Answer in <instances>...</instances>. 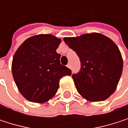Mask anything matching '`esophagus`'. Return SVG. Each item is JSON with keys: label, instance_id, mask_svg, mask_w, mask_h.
<instances>
[{"label": "esophagus", "instance_id": "1", "mask_svg": "<svg viewBox=\"0 0 128 128\" xmlns=\"http://www.w3.org/2000/svg\"><path fill=\"white\" fill-rule=\"evenodd\" d=\"M66 66H67L68 68H70V66H70V64H67V65H66Z\"/></svg>", "mask_w": 128, "mask_h": 128}]
</instances>
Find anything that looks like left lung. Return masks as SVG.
Here are the masks:
<instances>
[{"instance_id":"1","label":"left lung","mask_w":128,"mask_h":128,"mask_svg":"<svg viewBox=\"0 0 128 128\" xmlns=\"http://www.w3.org/2000/svg\"><path fill=\"white\" fill-rule=\"evenodd\" d=\"M76 52L80 71L72 78L78 93L90 102H101L114 93L122 72L123 60L116 44L100 33L64 38Z\"/></svg>"}]
</instances>
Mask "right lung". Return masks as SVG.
I'll return each instance as SVG.
<instances>
[{"label": "right lung", "mask_w": 128, "mask_h": 128, "mask_svg": "<svg viewBox=\"0 0 128 128\" xmlns=\"http://www.w3.org/2000/svg\"><path fill=\"white\" fill-rule=\"evenodd\" d=\"M61 39L41 34L26 39L13 57L12 72L15 84L27 100L43 103L57 92L59 81L71 70L60 64L56 52Z\"/></svg>", "instance_id": "right-lung-1"}]
</instances>
